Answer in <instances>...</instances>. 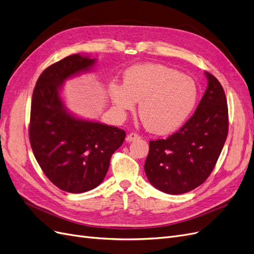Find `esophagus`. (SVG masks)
Instances as JSON below:
<instances>
[{
    "mask_svg": "<svg viewBox=\"0 0 254 254\" xmlns=\"http://www.w3.org/2000/svg\"><path fill=\"white\" fill-rule=\"evenodd\" d=\"M139 138H140V136H139L138 134H136V133H129L127 136V141L130 142V141H134V140H136V139H139Z\"/></svg>",
    "mask_w": 254,
    "mask_h": 254,
    "instance_id": "34e87169",
    "label": "esophagus"
}]
</instances>
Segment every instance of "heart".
I'll return each instance as SVG.
<instances>
[{
  "label": "heart",
  "mask_w": 254,
  "mask_h": 254,
  "mask_svg": "<svg viewBox=\"0 0 254 254\" xmlns=\"http://www.w3.org/2000/svg\"><path fill=\"white\" fill-rule=\"evenodd\" d=\"M112 99L121 111H133L154 133H168L183 125L197 99L195 81L160 64H141L125 73V85H112Z\"/></svg>",
  "instance_id": "b5f03b06"
}]
</instances>
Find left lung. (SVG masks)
Returning <instances> with one entry per match:
<instances>
[{
	"label": "left lung",
	"instance_id": "8db88e82",
	"mask_svg": "<svg viewBox=\"0 0 254 254\" xmlns=\"http://www.w3.org/2000/svg\"><path fill=\"white\" fill-rule=\"evenodd\" d=\"M208 86L193 116L176 133L150 141L144 172L168 194L194 190L213 171L228 135V105L219 81L206 71Z\"/></svg>",
	"mask_w": 254,
	"mask_h": 254
}]
</instances>
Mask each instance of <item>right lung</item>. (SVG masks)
<instances>
[{
  "label": "right lung",
  "mask_w": 254,
  "mask_h": 254,
  "mask_svg": "<svg viewBox=\"0 0 254 254\" xmlns=\"http://www.w3.org/2000/svg\"><path fill=\"white\" fill-rule=\"evenodd\" d=\"M95 62L79 54L68 56L41 73L32 93L28 129L32 152L47 178L69 193L99 186L112 155L126 138L124 129L76 118L63 104L64 81L89 70Z\"/></svg>",
  "instance_id": "1"
}]
</instances>
